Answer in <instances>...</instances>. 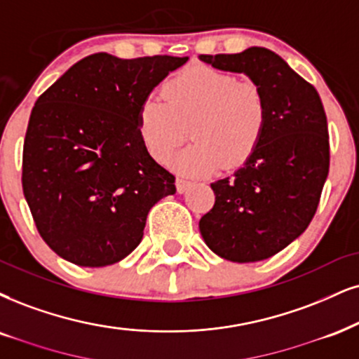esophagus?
Wrapping results in <instances>:
<instances>
[{
  "mask_svg": "<svg viewBox=\"0 0 359 359\" xmlns=\"http://www.w3.org/2000/svg\"><path fill=\"white\" fill-rule=\"evenodd\" d=\"M191 187V181L184 180V178H176V189H178V193H184L187 189Z\"/></svg>",
  "mask_w": 359,
  "mask_h": 359,
  "instance_id": "esophagus-1",
  "label": "esophagus"
}]
</instances>
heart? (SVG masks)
<instances>
[{"instance_id": "b5f03b06", "label": "heart", "mask_w": 359, "mask_h": 359, "mask_svg": "<svg viewBox=\"0 0 359 359\" xmlns=\"http://www.w3.org/2000/svg\"><path fill=\"white\" fill-rule=\"evenodd\" d=\"M163 100H146L138 114V135L154 161L165 163L191 125L193 144L172 158L180 175L208 176L241 166L256 151L268 121V104L258 85L234 74L196 65L172 76Z\"/></svg>"}]
</instances>
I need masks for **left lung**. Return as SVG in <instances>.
Instances as JSON below:
<instances>
[{
	"label": "left lung",
	"instance_id": "obj_1",
	"mask_svg": "<svg viewBox=\"0 0 359 359\" xmlns=\"http://www.w3.org/2000/svg\"><path fill=\"white\" fill-rule=\"evenodd\" d=\"M198 57L221 72L246 74L268 104L256 151L233 176L211 183L215 206L200 219L201 236L234 263L271 258L302 236L316 213L330 171L325 108L315 86L266 48Z\"/></svg>",
	"mask_w": 359,
	"mask_h": 359
}]
</instances>
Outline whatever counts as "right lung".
<instances>
[{
  "label": "right lung",
  "instance_id": "right-lung-1",
  "mask_svg": "<svg viewBox=\"0 0 359 359\" xmlns=\"http://www.w3.org/2000/svg\"><path fill=\"white\" fill-rule=\"evenodd\" d=\"M188 56L121 60L95 53L34 103L23 193L41 238L78 266L114 264L140 245L149 210L176 193L138 135L141 104Z\"/></svg>",
  "mask_w": 359,
  "mask_h": 359
}]
</instances>
